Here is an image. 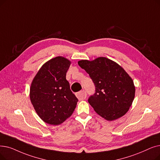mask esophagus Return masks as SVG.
Returning <instances> with one entry per match:
<instances>
[{"instance_id":"1","label":"esophagus","mask_w":160,"mask_h":160,"mask_svg":"<svg viewBox=\"0 0 160 160\" xmlns=\"http://www.w3.org/2000/svg\"><path fill=\"white\" fill-rule=\"evenodd\" d=\"M76 97L79 100H84L87 97V93L85 90H81L80 92L76 93Z\"/></svg>"}]
</instances>
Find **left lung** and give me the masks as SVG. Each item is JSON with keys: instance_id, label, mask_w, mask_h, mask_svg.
Here are the masks:
<instances>
[{"instance_id": "left-lung-1", "label": "left lung", "mask_w": 160, "mask_h": 160, "mask_svg": "<svg viewBox=\"0 0 160 160\" xmlns=\"http://www.w3.org/2000/svg\"><path fill=\"white\" fill-rule=\"evenodd\" d=\"M79 66L89 74L95 92L88 102L95 112L108 121L126 114L133 101L135 88L129 74L116 62L106 58L81 60Z\"/></svg>"}]
</instances>
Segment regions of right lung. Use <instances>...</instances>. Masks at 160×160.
Returning a JSON list of instances; mask_svg holds the SVG:
<instances>
[{
    "label": "right lung",
    "mask_w": 160,
    "mask_h": 160,
    "mask_svg": "<svg viewBox=\"0 0 160 160\" xmlns=\"http://www.w3.org/2000/svg\"><path fill=\"white\" fill-rule=\"evenodd\" d=\"M71 62L56 57L44 63L34 78L30 88V99L40 118L57 126L73 113L78 101L66 80Z\"/></svg>",
    "instance_id": "1"
}]
</instances>
